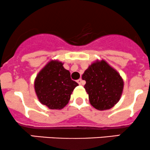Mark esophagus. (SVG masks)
<instances>
[{"label": "esophagus", "mask_w": 150, "mask_h": 150, "mask_svg": "<svg viewBox=\"0 0 150 150\" xmlns=\"http://www.w3.org/2000/svg\"><path fill=\"white\" fill-rule=\"evenodd\" d=\"M77 82L79 84V85H84V84H85V83H84L83 81H82V79H79V80H77Z\"/></svg>", "instance_id": "esophagus-1"}]
</instances>
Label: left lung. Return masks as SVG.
<instances>
[{
	"label": "left lung",
	"mask_w": 150,
	"mask_h": 150,
	"mask_svg": "<svg viewBox=\"0 0 150 150\" xmlns=\"http://www.w3.org/2000/svg\"><path fill=\"white\" fill-rule=\"evenodd\" d=\"M82 78L86 81L84 87L89 94V102L96 109H110L120 100L123 80L120 74L104 60L92 63Z\"/></svg>",
	"instance_id": "1"
}]
</instances>
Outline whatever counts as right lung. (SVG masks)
<instances>
[{"instance_id":"1","label":"right lung","mask_w":150,"mask_h":150,"mask_svg":"<svg viewBox=\"0 0 150 150\" xmlns=\"http://www.w3.org/2000/svg\"><path fill=\"white\" fill-rule=\"evenodd\" d=\"M57 60L51 61L40 70L34 80V89L39 101L51 109H62L78 85L70 73Z\"/></svg>"}]
</instances>
